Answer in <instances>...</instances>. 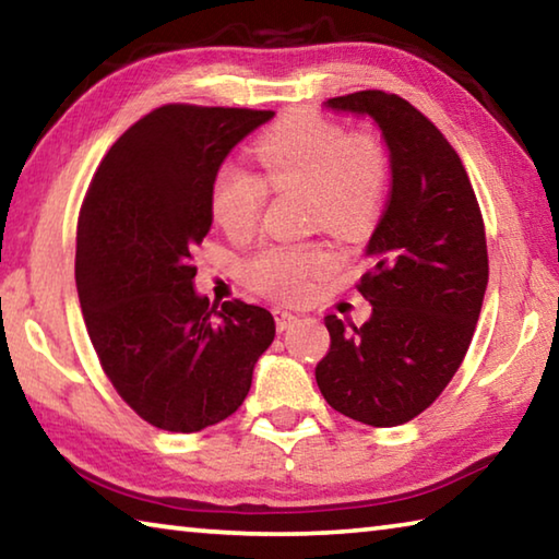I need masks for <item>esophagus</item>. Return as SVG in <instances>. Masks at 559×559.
<instances>
[{"label": "esophagus", "mask_w": 559, "mask_h": 559, "mask_svg": "<svg viewBox=\"0 0 559 559\" xmlns=\"http://www.w3.org/2000/svg\"><path fill=\"white\" fill-rule=\"evenodd\" d=\"M273 318H276V328L281 330V333L283 330H288L298 320L296 313H290V310H281V308L273 310Z\"/></svg>", "instance_id": "obj_1"}]
</instances>
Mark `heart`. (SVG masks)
<instances>
[{
	"instance_id": "obj_1",
	"label": "heart",
	"mask_w": 559,
	"mask_h": 559,
	"mask_svg": "<svg viewBox=\"0 0 559 559\" xmlns=\"http://www.w3.org/2000/svg\"><path fill=\"white\" fill-rule=\"evenodd\" d=\"M251 155L259 175L226 165L210 189L214 222L234 239L257 229L269 192H300L306 222L337 239L372 234L390 175L384 145L372 132H347L333 120L298 112L263 132ZM333 266L325 243H278L253 253L243 276L263 296L298 300Z\"/></svg>"
}]
</instances>
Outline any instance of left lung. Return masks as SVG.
<instances>
[{"label": "left lung", "instance_id": "left-lung-1", "mask_svg": "<svg viewBox=\"0 0 559 559\" xmlns=\"http://www.w3.org/2000/svg\"><path fill=\"white\" fill-rule=\"evenodd\" d=\"M325 108L377 122L392 189L357 286L372 316L359 328L325 318L330 349L316 380L335 412L400 427L431 406L466 357L488 286L484 216L456 150L412 103L357 91Z\"/></svg>", "mask_w": 559, "mask_h": 559}]
</instances>
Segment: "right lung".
I'll return each mask as SVG.
<instances>
[{"instance_id": "add662e5", "label": "right lung", "mask_w": 559, "mask_h": 559, "mask_svg": "<svg viewBox=\"0 0 559 559\" xmlns=\"http://www.w3.org/2000/svg\"><path fill=\"white\" fill-rule=\"evenodd\" d=\"M271 110L163 106L122 132L91 179L75 288L103 372L157 429L202 431L239 409L276 335L266 308L210 306L192 251L212 229L226 155Z\"/></svg>"}]
</instances>
